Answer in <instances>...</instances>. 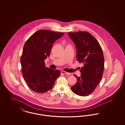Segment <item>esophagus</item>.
<instances>
[{
    "instance_id": "esophagus-1",
    "label": "esophagus",
    "mask_w": 125,
    "mask_h": 125,
    "mask_svg": "<svg viewBox=\"0 0 125 125\" xmlns=\"http://www.w3.org/2000/svg\"><path fill=\"white\" fill-rule=\"evenodd\" d=\"M61 73H63L64 74H66V75H69L70 73H67L66 72L64 71H61Z\"/></svg>"
}]
</instances>
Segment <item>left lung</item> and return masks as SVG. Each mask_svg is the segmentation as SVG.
I'll list each match as a JSON object with an SVG mask.
<instances>
[{"mask_svg": "<svg viewBox=\"0 0 125 125\" xmlns=\"http://www.w3.org/2000/svg\"><path fill=\"white\" fill-rule=\"evenodd\" d=\"M68 35L74 42L77 50L76 58L83 66L80 70V77L71 87L72 91L80 96L92 93L101 81L104 70V60L101 46L89 32H69Z\"/></svg>", "mask_w": 125, "mask_h": 125, "instance_id": "obj_1", "label": "left lung"}]
</instances>
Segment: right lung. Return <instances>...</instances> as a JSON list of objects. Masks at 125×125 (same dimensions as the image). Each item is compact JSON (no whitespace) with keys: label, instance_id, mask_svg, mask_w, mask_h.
Listing matches in <instances>:
<instances>
[{"label":"right lung","instance_id":"1","mask_svg":"<svg viewBox=\"0 0 125 125\" xmlns=\"http://www.w3.org/2000/svg\"><path fill=\"white\" fill-rule=\"evenodd\" d=\"M64 35L49 30L37 31L24 44L21 58V72L32 91L43 93L52 88L60 74L59 70L46 67L44 60L50 56L54 42Z\"/></svg>","mask_w":125,"mask_h":125}]
</instances>
